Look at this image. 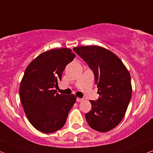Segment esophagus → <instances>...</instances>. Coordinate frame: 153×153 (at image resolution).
<instances>
[{
    "mask_svg": "<svg viewBox=\"0 0 153 153\" xmlns=\"http://www.w3.org/2000/svg\"><path fill=\"white\" fill-rule=\"evenodd\" d=\"M76 100H77V102H82V101L83 100V99L82 98H77V99H76Z\"/></svg>",
    "mask_w": 153,
    "mask_h": 153,
    "instance_id": "1",
    "label": "esophagus"
}]
</instances>
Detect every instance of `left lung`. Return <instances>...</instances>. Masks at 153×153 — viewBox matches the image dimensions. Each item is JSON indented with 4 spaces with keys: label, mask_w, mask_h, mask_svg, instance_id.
I'll return each instance as SVG.
<instances>
[{
    "label": "left lung",
    "mask_w": 153,
    "mask_h": 153,
    "mask_svg": "<svg viewBox=\"0 0 153 153\" xmlns=\"http://www.w3.org/2000/svg\"><path fill=\"white\" fill-rule=\"evenodd\" d=\"M74 51L94 71L99 98L90 100L91 110L85 114L92 129L106 132L117 127L126 114L132 96L130 74L111 51L99 46H78Z\"/></svg>",
    "instance_id": "left-lung-1"
}]
</instances>
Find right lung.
Here are the masks:
<instances>
[{
  "label": "right lung",
  "mask_w": 153,
  "mask_h": 153,
  "mask_svg": "<svg viewBox=\"0 0 153 153\" xmlns=\"http://www.w3.org/2000/svg\"><path fill=\"white\" fill-rule=\"evenodd\" d=\"M75 56L70 48L52 49L41 53L25 69L20 99L27 119L41 132L48 134L61 129L76 102L74 94H59L55 89Z\"/></svg>",
  "instance_id": "right-lung-1"
}]
</instances>
